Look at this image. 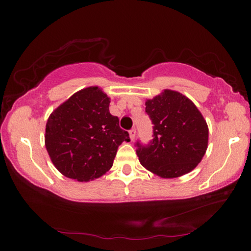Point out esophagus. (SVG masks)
<instances>
[{
  "instance_id": "34e87169",
  "label": "esophagus",
  "mask_w": 251,
  "mask_h": 251,
  "mask_svg": "<svg viewBox=\"0 0 251 251\" xmlns=\"http://www.w3.org/2000/svg\"><path fill=\"white\" fill-rule=\"evenodd\" d=\"M135 136H136V129H135V128L130 129V130H129V137H130V141H131V142L134 141Z\"/></svg>"
}]
</instances>
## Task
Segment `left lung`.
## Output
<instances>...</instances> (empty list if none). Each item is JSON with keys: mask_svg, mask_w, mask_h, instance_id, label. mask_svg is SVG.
Segmentation results:
<instances>
[{"mask_svg": "<svg viewBox=\"0 0 251 251\" xmlns=\"http://www.w3.org/2000/svg\"><path fill=\"white\" fill-rule=\"evenodd\" d=\"M145 112L152 126V141L136 143L141 164L161 178H176L201 163L208 146V126L192 100L165 90L146 100Z\"/></svg>", "mask_w": 251, "mask_h": 251, "instance_id": "8db88e82", "label": "left lung"}]
</instances>
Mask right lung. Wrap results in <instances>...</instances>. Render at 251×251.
Returning <instances> with one entry per match:
<instances>
[{
	"label": "right lung",
	"instance_id": "add662e5",
	"mask_svg": "<svg viewBox=\"0 0 251 251\" xmlns=\"http://www.w3.org/2000/svg\"><path fill=\"white\" fill-rule=\"evenodd\" d=\"M109 97L97 86L76 92L50 114L45 146L54 166L78 181L103 176L113 166L117 148L129 142L120 120L109 113Z\"/></svg>",
	"mask_w": 251,
	"mask_h": 251
}]
</instances>
